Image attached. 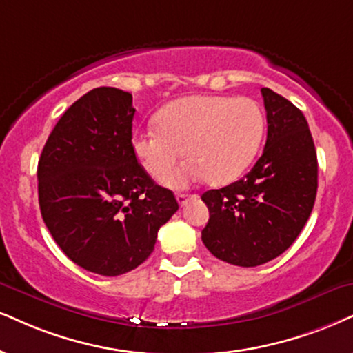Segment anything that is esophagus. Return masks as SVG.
Wrapping results in <instances>:
<instances>
[{
  "instance_id": "obj_1",
  "label": "esophagus",
  "mask_w": 353,
  "mask_h": 353,
  "mask_svg": "<svg viewBox=\"0 0 353 353\" xmlns=\"http://www.w3.org/2000/svg\"><path fill=\"white\" fill-rule=\"evenodd\" d=\"M188 199H190L188 194H185V193H178L176 194V201H178V204H180V206H185V204L188 203Z\"/></svg>"
}]
</instances>
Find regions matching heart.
<instances>
[{"instance_id": "1", "label": "heart", "mask_w": 353, "mask_h": 353, "mask_svg": "<svg viewBox=\"0 0 353 353\" xmlns=\"http://www.w3.org/2000/svg\"><path fill=\"white\" fill-rule=\"evenodd\" d=\"M155 125L132 137L134 155L147 175L162 181L183 150L188 160L165 180L183 188L203 178L219 185L241 175L262 145L265 116L252 98L199 94L167 104Z\"/></svg>"}]
</instances>
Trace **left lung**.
I'll return each mask as SVG.
<instances>
[{"label":"left lung","mask_w":353,"mask_h":353,"mask_svg":"<svg viewBox=\"0 0 353 353\" xmlns=\"http://www.w3.org/2000/svg\"><path fill=\"white\" fill-rule=\"evenodd\" d=\"M267 142L252 170L221 190L203 193L210 221L201 239L223 262L256 267L296 241L317 193V157L306 117L293 103L262 88Z\"/></svg>","instance_id":"obj_1"}]
</instances>
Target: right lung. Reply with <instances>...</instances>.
Returning a JSON list of instances; mask_svg holds the SVG:
<instances>
[{
    "instance_id": "1",
    "label": "right lung",
    "mask_w": 353,
    "mask_h": 353,
    "mask_svg": "<svg viewBox=\"0 0 353 353\" xmlns=\"http://www.w3.org/2000/svg\"><path fill=\"white\" fill-rule=\"evenodd\" d=\"M134 112L128 91L91 90L63 112L39 159L43 223L72 262L103 276L145 262L178 210L134 155Z\"/></svg>"
}]
</instances>
